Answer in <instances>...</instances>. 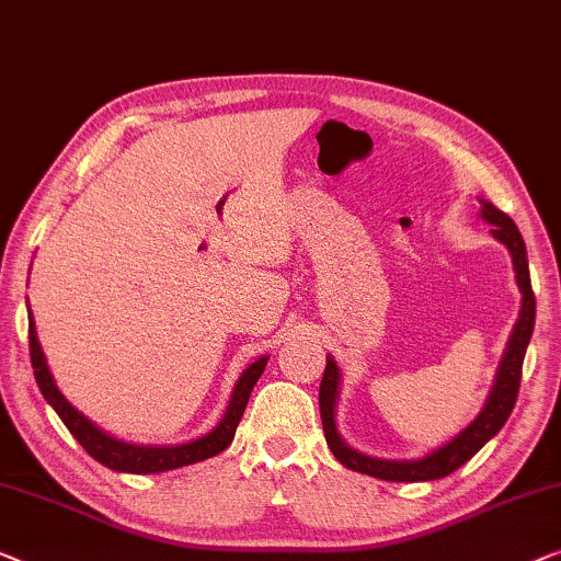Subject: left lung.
I'll list each match as a JSON object with an SVG mask.
<instances>
[{
	"mask_svg": "<svg viewBox=\"0 0 561 561\" xmlns=\"http://www.w3.org/2000/svg\"><path fill=\"white\" fill-rule=\"evenodd\" d=\"M481 217L483 222L491 225V234L496 238L503 248L508 250L511 263H514L516 273V286L522 290V311L511 331L508 344L503 348L501 364L496 369V379L485 400L483 410L478 412L476 420L460 430L456 437H450L448 443H443L440 448L430 450L422 458L410 460H387L375 458L367 453H359L352 448L344 437H341L336 427V402H339V385H341V369L336 359L327 354V369H323L321 389H319V404H321V422H323V435L334 458L356 473H367L371 478H381V481H394V483H420V481H437V478L450 476L453 470H458L462 462H468L491 440L493 435H499V430L506 425V420L514 410L516 397H518V381H522V367H524V354L526 346L531 341L534 319H537V300H534L531 278H529V257H526V245L522 232L514 225V220L506 213H501L491 205L489 199H481Z\"/></svg>",
	"mask_w": 561,
	"mask_h": 561,
	"instance_id": "1",
	"label": "left lung"
}]
</instances>
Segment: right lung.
Here are the masks:
<instances>
[{"label":"right lung","instance_id":"right-lung-1","mask_svg":"<svg viewBox=\"0 0 561 561\" xmlns=\"http://www.w3.org/2000/svg\"><path fill=\"white\" fill-rule=\"evenodd\" d=\"M30 359H32V369H35L39 392H43L47 404L58 412V417L65 422V427L70 430V435L83 445L88 456L99 460L105 468L118 470V473L144 476V473H164V470L192 466V462L220 456L227 445L232 443L238 422L242 420V412L248 408L250 392H253L255 381L261 379L271 356H257L253 364H248V367L242 369V375L238 377V385H234L230 394V402H227L222 420L217 422L209 433L180 445H141V443L121 440V437H113L111 433H105L103 427L88 420L83 412L72 408V404L65 400L60 387L55 385L50 367H47V359H45L43 346H39L32 313H30Z\"/></svg>","mask_w":561,"mask_h":561}]
</instances>
